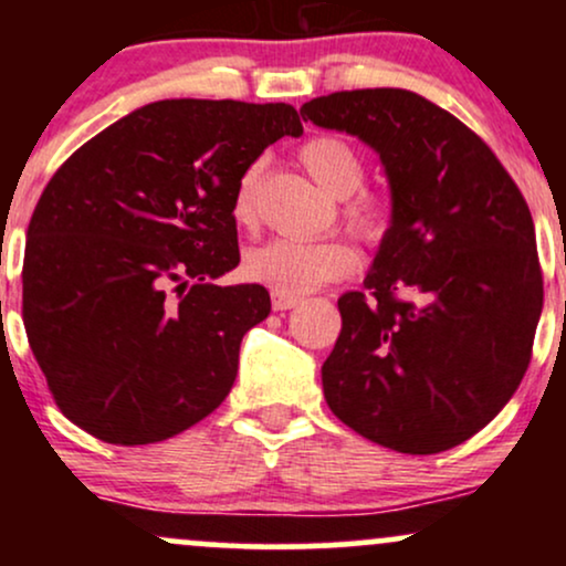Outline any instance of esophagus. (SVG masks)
Instances as JSON below:
<instances>
[{
    "mask_svg": "<svg viewBox=\"0 0 566 566\" xmlns=\"http://www.w3.org/2000/svg\"><path fill=\"white\" fill-rule=\"evenodd\" d=\"M297 303H301V297H297V295L271 290V305H274V311H290V308H295Z\"/></svg>",
    "mask_w": 566,
    "mask_h": 566,
    "instance_id": "esophagus-1",
    "label": "esophagus"
}]
</instances>
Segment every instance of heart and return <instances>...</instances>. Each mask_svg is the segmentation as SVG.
Masks as SVG:
<instances>
[{
    "instance_id": "heart-1",
    "label": "heart",
    "mask_w": 566,
    "mask_h": 566,
    "mask_svg": "<svg viewBox=\"0 0 566 566\" xmlns=\"http://www.w3.org/2000/svg\"><path fill=\"white\" fill-rule=\"evenodd\" d=\"M301 161L324 191L343 199L348 229L365 242H380L391 226V201L386 193L365 188V157L337 135H316L301 146ZM263 161H252L233 191V220L252 226L258 218V184ZM356 265L354 250L340 239H271L244 255V274L265 287L305 295L327 282L348 276Z\"/></svg>"
}]
</instances>
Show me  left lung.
I'll list each match as a JSON object with an SVG mask.
<instances>
[{
  "mask_svg": "<svg viewBox=\"0 0 566 566\" xmlns=\"http://www.w3.org/2000/svg\"><path fill=\"white\" fill-rule=\"evenodd\" d=\"M301 114L373 146L394 201L365 292L337 301L324 399L388 450L463 444L509 405L532 359L543 271L527 201L471 127L418 93L343 90Z\"/></svg>",
  "mask_w": 566,
  "mask_h": 566,
  "instance_id": "obj_1",
  "label": "left lung"
}]
</instances>
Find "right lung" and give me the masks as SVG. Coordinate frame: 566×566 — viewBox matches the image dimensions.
Here are the masks:
<instances>
[{
  "mask_svg": "<svg viewBox=\"0 0 566 566\" xmlns=\"http://www.w3.org/2000/svg\"><path fill=\"white\" fill-rule=\"evenodd\" d=\"M290 103L157 101L57 167L25 233L23 324L57 409L108 444L165 441L220 407L263 322L239 265L233 191Z\"/></svg>",
  "mask_w": 566,
  "mask_h": 566,
  "instance_id": "right-lung-1",
  "label": "right lung"
}]
</instances>
